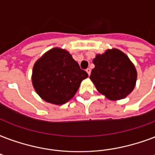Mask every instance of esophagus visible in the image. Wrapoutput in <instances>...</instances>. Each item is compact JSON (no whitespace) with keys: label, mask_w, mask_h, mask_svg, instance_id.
<instances>
[{"label":"esophagus","mask_w":155,"mask_h":155,"mask_svg":"<svg viewBox=\"0 0 155 155\" xmlns=\"http://www.w3.org/2000/svg\"><path fill=\"white\" fill-rule=\"evenodd\" d=\"M86 71H87V73H88V75H90V74H91V69H90V68H87V69H86Z\"/></svg>","instance_id":"obj_1"}]
</instances>
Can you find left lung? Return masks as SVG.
Instances as JSON below:
<instances>
[{
	"label": "left lung",
	"instance_id": "8db88e82",
	"mask_svg": "<svg viewBox=\"0 0 155 155\" xmlns=\"http://www.w3.org/2000/svg\"><path fill=\"white\" fill-rule=\"evenodd\" d=\"M95 67L90 80L97 90L106 98L117 101L125 98L135 88L137 72L129 58L118 49H107L93 60Z\"/></svg>",
	"mask_w": 155,
	"mask_h": 155
}]
</instances>
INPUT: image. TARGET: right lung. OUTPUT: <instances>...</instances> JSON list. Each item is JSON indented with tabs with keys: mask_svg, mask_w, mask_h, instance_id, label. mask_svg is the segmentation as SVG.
I'll use <instances>...</instances> for the list:
<instances>
[{
	"mask_svg": "<svg viewBox=\"0 0 155 155\" xmlns=\"http://www.w3.org/2000/svg\"><path fill=\"white\" fill-rule=\"evenodd\" d=\"M88 76L69 52L56 47L45 53L35 62L31 81L41 98L60 106L75 96L80 83Z\"/></svg>",
	"mask_w": 155,
	"mask_h": 155,
	"instance_id": "obj_1",
	"label": "right lung"
}]
</instances>
